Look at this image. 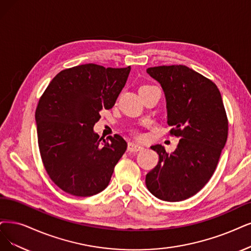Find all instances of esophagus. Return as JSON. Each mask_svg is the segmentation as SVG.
Wrapping results in <instances>:
<instances>
[{
    "label": "esophagus",
    "instance_id": "esophagus-1",
    "mask_svg": "<svg viewBox=\"0 0 251 251\" xmlns=\"http://www.w3.org/2000/svg\"><path fill=\"white\" fill-rule=\"evenodd\" d=\"M142 150H144V147L140 144H136V143H129L128 144V151L129 152H138Z\"/></svg>",
    "mask_w": 251,
    "mask_h": 251
}]
</instances>
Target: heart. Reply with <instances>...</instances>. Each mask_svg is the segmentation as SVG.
Here are the masks:
<instances>
[{"instance_id": "1", "label": "heart", "mask_w": 251, "mask_h": 251, "mask_svg": "<svg viewBox=\"0 0 251 251\" xmlns=\"http://www.w3.org/2000/svg\"><path fill=\"white\" fill-rule=\"evenodd\" d=\"M143 87H144V86H143Z\"/></svg>"}]
</instances>
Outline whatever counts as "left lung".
<instances>
[{"instance_id": "obj_1", "label": "left lung", "mask_w": 251, "mask_h": 251, "mask_svg": "<svg viewBox=\"0 0 251 251\" xmlns=\"http://www.w3.org/2000/svg\"><path fill=\"white\" fill-rule=\"evenodd\" d=\"M147 73L164 92L171 133L181 140L172 153L151 149L159 161L147 174V188L157 199L180 201L197 194L215 172L227 138V118L216 85L184 65L150 67Z\"/></svg>"}]
</instances>
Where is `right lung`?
Here are the masks:
<instances>
[{
	"label": "right lung",
	"mask_w": 251,
	"mask_h": 251,
	"mask_svg": "<svg viewBox=\"0 0 251 251\" xmlns=\"http://www.w3.org/2000/svg\"><path fill=\"white\" fill-rule=\"evenodd\" d=\"M131 68L83 64L59 72L41 96L35 119L42 162L52 182L75 197L104 190L127 149L122 136L94 131L100 111L116 103Z\"/></svg>",
	"instance_id": "1"
}]
</instances>
